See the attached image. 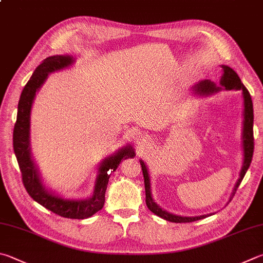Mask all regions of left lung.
<instances>
[{
	"instance_id": "obj_1",
	"label": "left lung",
	"mask_w": 263,
	"mask_h": 263,
	"mask_svg": "<svg viewBox=\"0 0 263 263\" xmlns=\"http://www.w3.org/2000/svg\"><path fill=\"white\" fill-rule=\"evenodd\" d=\"M222 68H223L224 73L221 78V82H219V85L221 86H216L214 83L209 82V80H203V82L200 83L197 87H195V90L199 93H208V94L217 92V90H221V89H227V90L240 89V90H242V95H244V128H242L244 164H242V168L240 171V177H239V179H238L235 189H233V192H232V197H233V195L236 194L238 186L240 185L241 180H242V178H244L246 171L248 168H250V164L252 162L253 152H254V137H253V118H254V115H253V102H252L251 94L244 86V84L241 83V80L239 77H238L236 71H233L231 68H229V66H227V65H223ZM140 164H141V169H142V175H144V179H145L146 204H147L148 209H149L152 213H154L155 215H157V216L166 219V221L175 222V223H190V222L199 221V219L207 217V215H202V216H195V217L178 216V215L170 214L168 212L163 211L162 208H160L154 201H153L152 193H151L149 177H148V171H147L146 165L142 161H140ZM232 197H231V199H232Z\"/></svg>"
}]
</instances>
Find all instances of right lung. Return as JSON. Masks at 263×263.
Returning a JSON list of instances; mask_svg holds the SVG:
<instances>
[{"instance_id": "1", "label": "right lung", "mask_w": 263, "mask_h": 263, "mask_svg": "<svg viewBox=\"0 0 263 263\" xmlns=\"http://www.w3.org/2000/svg\"><path fill=\"white\" fill-rule=\"evenodd\" d=\"M73 62L69 55H56L47 57L34 70L21 94L18 102L17 121L13 128V151L22 173V180L30 197L37 203L54 214L66 218L84 219L90 217L104 204V194L110 174L117 169L121 161L136 154L131 146L119 151L116 155L110 156L99 168V176L95 184L93 197L86 200L63 199L49 193L39 178V174L31 159L30 153V114L36 90L41 87L50 72L66 68Z\"/></svg>"}]
</instances>
